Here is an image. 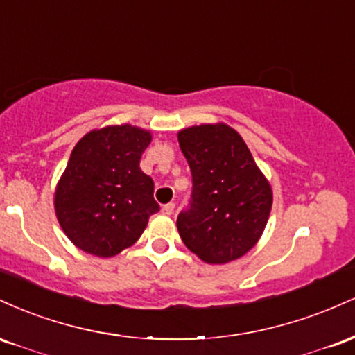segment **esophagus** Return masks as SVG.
Listing matches in <instances>:
<instances>
[{"instance_id":"1","label":"esophagus","mask_w":355,"mask_h":355,"mask_svg":"<svg viewBox=\"0 0 355 355\" xmlns=\"http://www.w3.org/2000/svg\"><path fill=\"white\" fill-rule=\"evenodd\" d=\"M173 210H175V203H172V202L162 207V214H164V215H172Z\"/></svg>"}]
</instances>
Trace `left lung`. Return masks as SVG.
Segmentation results:
<instances>
[{
	"label": "left lung",
	"mask_w": 355,
	"mask_h": 355,
	"mask_svg": "<svg viewBox=\"0 0 355 355\" xmlns=\"http://www.w3.org/2000/svg\"><path fill=\"white\" fill-rule=\"evenodd\" d=\"M191 170L190 207L177 218L189 250L207 263H227L255 247L272 209V187L237 130L203 123L178 132Z\"/></svg>",
	"instance_id": "left-lung-1"
}]
</instances>
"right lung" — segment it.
Instances as JSON below:
<instances>
[{"instance_id": "obj_1", "label": "right lung", "mask_w": 355, "mask_h": 355, "mask_svg": "<svg viewBox=\"0 0 355 355\" xmlns=\"http://www.w3.org/2000/svg\"><path fill=\"white\" fill-rule=\"evenodd\" d=\"M152 132L133 125L92 130L75 145L56 183L55 214L75 247L95 257H115L144 234L160 210L153 180L140 158Z\"/></svg>"}]
</instances>
